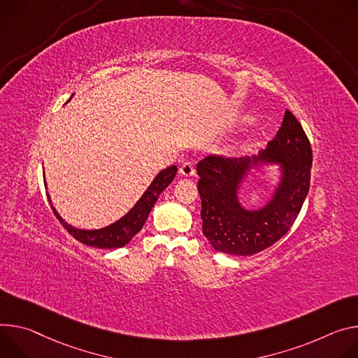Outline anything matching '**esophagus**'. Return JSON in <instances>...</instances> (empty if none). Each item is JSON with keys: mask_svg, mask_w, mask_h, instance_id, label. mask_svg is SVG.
<instances>
[{"mask_svg": "<svg viewBox=\"0 0 358 358\" xmlns=\"http://www.w3.org/2000/svg\"><path fill=\"white\" fill-rule=\"evenodd\" d=\"M179 172L183 175V176H193L196 169H194V164L192 161H186L182 164Z\"/></svg>", "mask_w": 358, "mask_h": 358, "instance_id": "obj_1", "label": "esophagus"}]
</instances>
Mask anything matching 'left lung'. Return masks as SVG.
I'll return each instance as SVG.
<instances>
[{
    "label": "left lung",
    "instance_id": "left-lung-1",
    "mask_svg": "<svg viewBox=\"0 0 358 358\" xmlns=\"http://www.w3.org/2000/svg\"><path fill=\"white\" fill-rule=\"evenodd\" d=\"M280 162L282 183L273 199L256 213L243 210L235 193L250 162ZM313 152L296 116L287 109L266 150L249 157L209 155L197 164L203 234L210 245L234 256L256 255L282 237L296 222L310 189Z\"/></svg>",
    "mask_w": 358,
    "mask_h": 358
}]
</instances>
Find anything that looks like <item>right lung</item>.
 Wrapping results in <instances>:
<instances>
[{
	"label": "right lung",
	"mask_w": 358,
	"mask_h": 358,
	"mask_svg": "<svg viewBox=\"0 0 358 358\" xmlns=\"http://www.w3.org/2000/svg\"><path fill=\"white\" fill-rule=\"evenodd\" d=\"M178 172V168L175 165L164 169L161 173H159L150 186L146 189L143 196L138 201V203L117 222L112 223L110 226H106L99 230H81V229H75L65 223L61 216L57 213V210L52 208L51 199L48 197L50 205L52 208L54 215L59 220V223L66 229V231L76 239L78 242H81L87 246L91 248H98V249H116V248H124L128 245L134 236L143 227L153 205L156 203L159 194H161L169 183L175 179Z\"/></svg>",
	"instance_id": "obj_1"
}]
</instances>
